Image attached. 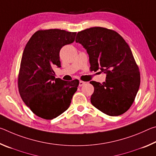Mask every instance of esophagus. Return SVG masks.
I'll return each mask as SVG.
<instances>
[{
  "instance_id": "34e87169",
  "label": "esophagus",
  "mask_w": 156,
  "mask_h": 156,
  "mask_svg": "<svg viewBox=\"0 0 156 156\" xmlns=\"http://www.w3.org/2000/svg\"><path fill=\"white\" fill-rule=\"evenodd\" d=\"M84 84H85V82L80 81V82H79V87H82L83 85H84Z\"/></svg>"
}]
</instances>
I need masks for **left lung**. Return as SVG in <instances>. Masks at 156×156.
<instances>
[{
	"instance_id": "8db88e82",
	"label": "left lung",
	"mask_w": 156,
	"mask_h": 156,
	"mask_svg": "<svg viewBox=\"0 0 156 156\" xmlns=\"http://www.w3.org/2000/svg\"><path fill=\"white\" fill-rule=\"evenodd\" d=\"M76 42L87 50L91 69L106 74L103 83L90 82L94 87L91 104L110 116L126 112L140 84L139 69L128 44L119 34L100 27L79 31Z\"/></svg>"
}]
</instances>
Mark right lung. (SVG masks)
<instances>
[{
  "label": "right lung",
  "instance_id": "add662e5",
  "mask_svg": "<svg viewBox=\"0 0 156 156\" xmlns=\"http://www.w3.org/2000/svg\"><path fill=\"white\" fill-rule=\"evenodd\" d=\"M76 32L54 30L36 31L23 53L18 76V89L23 102L34 113L51 120L70 106L77 91L78 80L55 78L54 68L61 67L60 51L72 43Z\"/></svg>",
  "mask_w": 156,
  "mask_h": 156
}]
</instances>
